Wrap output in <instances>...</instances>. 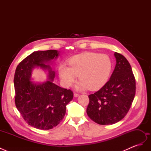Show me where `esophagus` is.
<instances>
[{"label":"esophagus","mask_w":151,"mask_h":151,"mask_svg":"<svg viewBox=\"0 0 151 151\" xmlns=\"http://www.w3.org/2000/svg\"><path fill=\"white\" fill-rule=\"evenodd\" d=\"M74 97H78L79 96V94H77V93H74Z\"/></svg>","instance_id":"34e87169"}]
</instances>
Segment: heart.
I'll return each mask as SVG.
<instances>
[{"label": "heart", "instance_id": "b5f03b06", "mask_svg": "<svg viewBox=\"0 0 151 151\" xmlns=\"http://www.w3.org/2000/svg\"><path fill=\"white\" fill-rule=\"evenodd\" d=\"M69 66L62 65L59 67V74L63 84L71 86L79 75L81 81L79 89L95 90L107 82L111 72L112 62L107 55L90 53L72 58Z\"/></svg>", "mask_w": 151, "mask_h": 151}]
</instances>
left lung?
I'll list each match as a JSON object with an SVG mask.
<instances>
[{
    "label": "left lung",
    "mask_w": 151,
    "mask_h": 151,
    "mask_svg": "<svg viewBox=\"0 0 151 151\" xmlns=\"http://www.w3.org/2000/svg\"><path fill=\"white\" fill-rule=\"evenodd\" d=\"M116 63L110 79L97 92L89 95L86 112L99 125H112L122 120L135 94V79L132 67L122 54L115 53Z\"/></svg>",
    "instance_id": "obj_1"
}]
</instances>
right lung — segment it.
Here are the masks:
<instances>
[{
  "instance_id": "1",
  "label": "right lung",
  "mask_w": 151,
  "mask_h": 151,
  "mask_svg": "<svg viewBox=\"0 0 151 151\" xmlns=\"http://www.w3.org/2000/svg\"><path fill=\"white\" fill-rule=\"evenodd\" d=\"M58 55L55 50L34 52L22 60L16 69L14 84L16 108L26 122L38 129L46 130L57 126L65 115L66 105L74 96L70 89L53 83L55 72L45 64ZM35 66L47 69L50 81L39 85L31 81V71Z\"/></svg>"
}]
</instances>
